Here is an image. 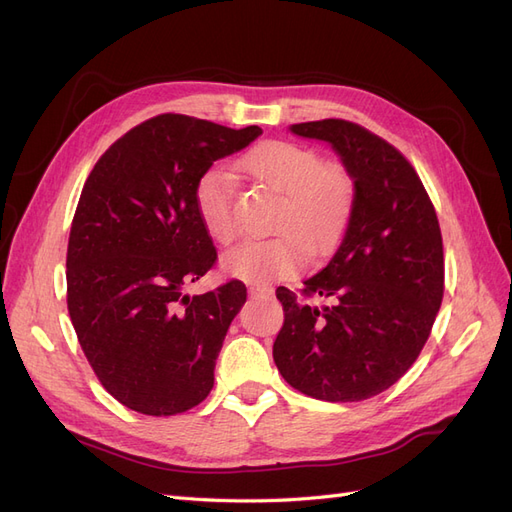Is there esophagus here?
<instances>
[{
  "label": "esophagus",
  "instance_id": "34e87169",
  "mask_svg": "<svg viewBox=\"0 0 512 512\" xmlns=\"http://www.w3.org/2000/svg\"><path fill=\"white\" fill-rule=\"evenodd\" d=\"M250 297H254V299H260V297H269V294L273 292L269 286H250Z\"/></svg>",
  "mask_w": 512,
  "mask_h": 512
}]
</instances>
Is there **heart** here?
Instances as JSON below:
<instances>
[{
  "mask_svg": "<svg viewBox=\"0 0 512 512\" xmlns=\"http://www.w3.org/2000/svg\"><path fill=\"white\" fill-rule=\"evenodd\" d=\"M239 168L280 196L271 239L243 241L224 254V269L245 282H275L299 273L309 256L331 252L344 237L354 207V185L342 166L324 164L312 149L269 141L252 149ZM198 218L215 243L237 235L235 181L220 166L207 168L194 188Z\"/></svg>",
  "mask_w": 512,
  "mask_h": 512,
  "instance_id": "heart-1",
  "label": "heart"
}]
</instances>
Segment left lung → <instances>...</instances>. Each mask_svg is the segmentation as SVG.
Listing matches in <instances>:
<instances>
[{
	"instance_id": "1",
	"label": "left lung",
	"mask_w": 512,
	"mask_h": 512,
	"mask_svg": "<svg viewBox=\"0 0 512 512\" xmlns=\"http://www.w3.org/2000/svg\"><path fill=\"white\" fill-rule=\"evenodd\" d=\"M333 145L354 179L342 243L301 292L275 290L284 324L273 342L282 378L307 397L363 401L393 386L421 354L444 294L436 209L404 153L346 119L294 123ZM330 303L309 306L307 298Z\"/></svg>"
}]
</instances>
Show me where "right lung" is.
Instances as JSON below:
<instances>
[{"mask_svg": "<svg viewBox=\"0 0 512 512\" xmlns=\"http://www.w3.org/2000/svg\"><path fill=\"white\" fill-rule=\"evenodd\" d=\"M260 134L164 113L117 138L83 185L68 239V312L94 374L134 412L181 414L213 389L247 288L230 280L183 292L218 260L194 188Z\"/></svg>", "mask_w": 512, "mask_h": 512, "instance_id": "1", "label": "right lung"}]
</instances>
